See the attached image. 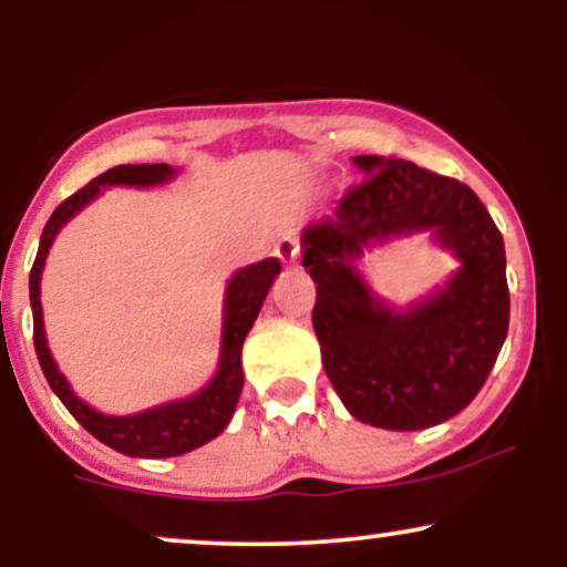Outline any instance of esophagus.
<instances>
[{"label": "esophagus", "mask_w": 567, "mask_h": 567, "mask_svg": "<svg viewBox=\"0 0 567 567\" xmlns=\"http://www.w3.org/2000/svg\"><path fill=\"white\" fill-rule=\"evenodd\" d=\"M275 252H277L279 261L292 266V264L298 261V252H301V243H298V237H292V234H285V237L277 243V250Z\"/></svg>", "instance_id": "34e87169"}]
</instances>
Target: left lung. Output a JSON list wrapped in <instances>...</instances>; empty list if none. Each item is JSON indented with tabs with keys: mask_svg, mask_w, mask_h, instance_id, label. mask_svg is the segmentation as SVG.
Returning a JSON list of instances; mask_svg holds the SVG:
<instances>
[{
	"mask_svg": "<svg viewBox=\"0 0 567 567\" xmlns=\"http://www.w3.org/2000/svg\"><path fill=\"white\" fill-rule=\"evenodd\" d=\"M368 175L336 213L303 231L317 282L311 311L322 365L357 421L415 432L453 419L477 396L509 330L504 237L461 181L394 157H354ZM434 230L460 256L445 289L408 312L383 307L353 258L370 241Z\"/></svg>",
	"mask_w": 567,
	"mask_h": 567,
	"instance_id": "left-lung-1",
	"label": "left lung"
}]
</instances>
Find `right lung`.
<instances>
[{"instance_id": "1", "label": "right lung", "mask_w": 567, "mask_h": 567, "mask_svg": "<svg viewBox=\"0 0 567 567\" xmlns=\"http://www.w3.org/2000/svg\"><path fill=\"white\" fill-rule=\"evenodd\" d=\"M173 173L175 171L171 165H116L112 171L97 175L87 186H82L80 192L71 194L69 199H63L55 207L48 226H44L42 239H39V250L29 275L31 311H34V349L50 389L61 396L69 413L95 440L125 455H138V458H171V455L194 451V447L205 445V442L224 432L226 424L231 421L234 408H237L239 394H243L245 373L239 357H243L245 336L250 333L271 282L282 271L277 258H266V261L245 266L229 279L224 301V336H220L218 373L202 392L186 396V400L143 410V413L135 415H103L90 408L87 402H82L80 396L71 392L66 379L58 370L53 354L48 349V338H44L42 301H39V279H42L44 258H48L50 245H53L61 226L69 218H74L87 202H93L101 194V186H154L171 181Z\"/></svg>"}]
</instances>
